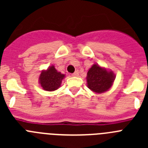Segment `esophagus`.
Masks as SVG:
<instances>
[{
	"mask_svg": "<svg viewBox=\"0 0 148 148\" xmlns=\"http://www.w3.org/2000/svg\"><path fill=\"white\" fill-rule=\"evenodd\" d=\"M78 74H79V73H78V71L77 70V71H75V73H73V74H72V75H73V76H74V77H75V76H78Z\"/></svg>",
	"mask_w": 148,
	"mask_h": 148,
	"instance_id": "esophagus-1",
	"label": "esophagus"
}]
</instances>
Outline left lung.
<instances>
[{"label": "left lung", "instance_id": "8db88e82", "mask_svg": "<svg viewBox=\"0 0 148 148\" xmlns=\"http://www.w3.org/2000/svg\"><path fill=\"white\" fill-rule=\"evenodd\" d=\"M115 78L113 71L94 64L87 72L86 79L90 90L95 93H102L112 87Z\"/></svg>", "mask_w": 148, "mask_h": 148}]
</instances>
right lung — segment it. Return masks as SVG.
<instances>
[{"label":"right lung","instance_id":"obj_1","mask_svg":"<svg viewBox=\"0 0 148 148\" xmlns=\"http://www.w3.org/2000/svg\"><path fill=\"white\" fill-rule=\"evenodd\" d=\"M65 78L64 74L57 71L53 65L47 70H42L39 76V84L46 91H54L61 87V82Z\"/></svg>","mask_w":148,"mask_h":148}]
</instances>
